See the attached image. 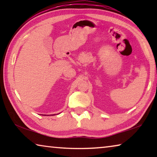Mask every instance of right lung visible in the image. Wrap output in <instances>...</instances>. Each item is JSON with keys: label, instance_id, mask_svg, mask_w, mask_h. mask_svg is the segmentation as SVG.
<instances>
[{"label": "right lung", "instance_id": "right-lung-1", "mask_svg": "<svg viewBox=\"0 0 157 157\" xmlns=\"http://www.w3.org/2000/svg\"><path fill=\"white\" fill-rule=\"evenodd\" d=\"M44 116H45V115H44Z\"/></svg>", "mask_w": 157, "mask_h": 157}]
</instances>
